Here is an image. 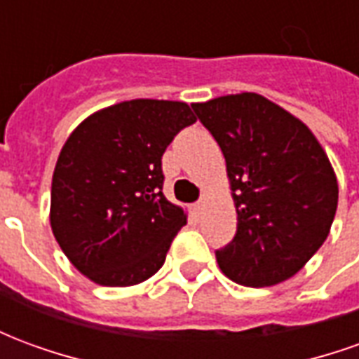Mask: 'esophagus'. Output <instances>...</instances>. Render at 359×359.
<instances>
[{"instance_id": "obj_1", "label": "esophagus", "mask_w": 359, "mask_h": 359, "mask_svg": "<svg viewBox=\"0 0 359 359\" xmlns=\"http://www.w3.org/2000/svg\"><path fill=\"white\" fill-rule=\"evenodd\" d=\"M203 205H205V202H203V200H200V202H198V203H194V211H196V213H202Z\"/></svg>"}]
</instances>
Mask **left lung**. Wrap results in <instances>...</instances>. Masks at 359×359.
Listing matches in <instances>:
<instances>
[{
	"label": "left lung",
	"instance_id": "left-lung-1",
	"mask_svg": "<svg viewBox=\"0 0 359 359\" xmlns=\"http://www.w3.org/2000/svg\"><path fill=\"white\" fill-rule=\"evenodd\" d=\"M226 161L236 234L215 252L244 286L296 275L329 236L339 203L331 161L300 118L254 92L192 103Z\"/></svg>",
	"mask_w": 359,
	"mask_h": 359
}]
</instances>
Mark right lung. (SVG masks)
<instances>
[{"label": "right lung", "mask_w": 359, "mask_h": 359, "mask_svg": "<svg viewBox=\"0 0 359 359\" xmlns=\"http://www.w3.org/2000/svg\"><path fill=\"white\" fill-rule=\"evenodd\" d=\"M196 123L184 102L130 100L95 111L67 138L51 179L50 223L69 262L102 286L161 269L187 213L163 196L161 157Z\"/></svg>", "instance_id": "right-lung-1"}]
</instances>
